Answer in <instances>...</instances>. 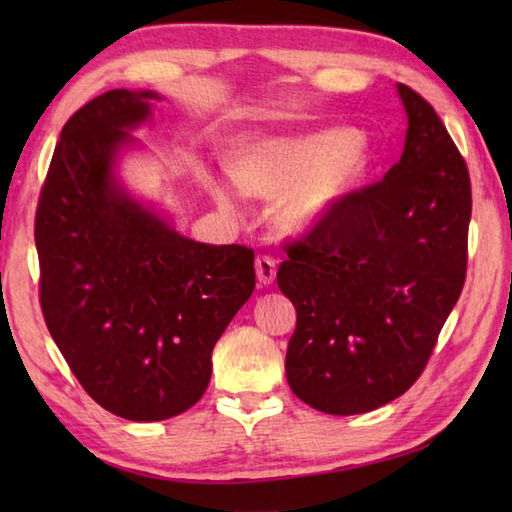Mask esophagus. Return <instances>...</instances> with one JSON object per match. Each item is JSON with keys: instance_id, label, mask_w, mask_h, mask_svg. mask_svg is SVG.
I'll return each mask as SVG.
<instances>
[{"instance_id": "1", "label": "esophagus", "mask_w": 512, "mask_h": 512, "mask_svg": "<svg viewBox=\"0 0 512 512\" xmlns=\"http://www.w3.org/2000/svg\"><path fill=\"white\" fill-rule=\"evenodd\" d=\"M255 273H257V279L259 284H273L275 281V275H277V262L270 255H257L255 257Z\"/></svg>"}]
</instances>
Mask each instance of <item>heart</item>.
<instances>
[{
	"label": "heart",
	"mask_w": 512,
	"mask_h": 512,
	"mask_svg": "<svg viewBox=\"0 0 512 512\" xmlns=\"http://www.w3.org/2000/svg\"><path fill=\"white\" fill-rule=\"evenodd\" d=\"M363 169V149L347 132L328 129L303 138L250 145L231 162L239 189L281 200V217L306 228L350 189Z\"/></svg>",
	"instance_id": "obj_1"
}]
</instances>
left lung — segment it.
I'll use <instances>...</instances> for the list:
<instances>
[{
    "instance_id": "left-lung-1",
    "label": "left lung",
    "mask_w": 512,
    "mask_h": 512,
    "mask_svg": "<svg viewBox=\"0 0 512 512\" xmlns=\"http://www.w3.org/2000/svg\"><path fill=\"white\" fill-rule=\"evenodd\" d=\"M398 92L409 118L400 162L286 242L277 270L297 310L290 389L334 416L383 407L416 383L466 279L469 167L433 105L409 85Z\"/></svg>"
}]
</instances>
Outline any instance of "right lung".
I'll list each match as a JSON object with an SVG mask.
<instances>
[{"instance_id":"right-lung-1","label":"right lung","mask_w":512,"mask_h":512,"mask_svg":"<svg viewBox=\"0 0 512 512\" xmlns=\"http://www.w3.org/2000/svg\"><path fill=\"white\" fill-rule=\"evenodd\" d=\"M154 92L110 90L76 110L35 215L39 301L92 400L136 422L187 411L211 352L255 290L253 248L193 242L116 187L112 162Z\"/></svg>"}]
</instances>
